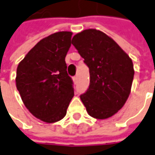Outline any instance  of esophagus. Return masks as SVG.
Wrapping results in <instances>:
<instances>
[{
	"mask_svg": "<svg viewBox=\"0 0 155 155\" xmlns=\"http://www.w3.org/2000/svg\"><path fill=\"white\" fill-rule=\"evenodd\" d=\"M73 81H74V83H77V81H78L77 76H74V77H73Z\"/></svg>",
	"mask_w": 155,
	"mask_h": 155,
	"instance_id": "1",
	"label": "esophagus"
}]
</instances>
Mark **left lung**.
I'll list each match as a JSON object with an SVG mask.
<instances>
[{
  "mask_svg": "<svg viewBox=\"0 0 155 155\" xmlns=\"http://www.w3.org/2000/svg\"><path fill=\"white\" fill-rule=\"evenodd\" d=\"M89 68L90 85L80 97L87 113L97 119L112 117L125 104L134 78L132 60L111 38L96 29L72 38Z\"/></svg>",
  "mask_w": 155,
  "mask_h": 155,
  "instance_id": "1",
  "label": "left lung"
}]
</instances>
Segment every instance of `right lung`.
Segmentation results:
<instances>
[{"label": "right lung", "instance_id": "obj_1", "mask_svg": "<svg viewBox=\"0 0 155 155\" xmlns=\"http://www.w3.org/2000/svg\"><path fill=\"white\" fill-rule=\"evenodd\" d=\"M71 37V31H59L43 38L17 68L16 87L23 103L45 123L62 119L74 97L73 81L65 62Z\"/></svg>", "mask_w": 155, "mask_h": 155}]
</instances>
